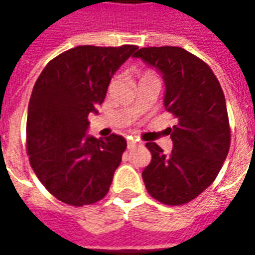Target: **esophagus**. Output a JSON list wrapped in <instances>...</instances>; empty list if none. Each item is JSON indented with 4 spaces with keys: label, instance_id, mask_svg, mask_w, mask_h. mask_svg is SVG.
Returning <instances> with one entry per match:
<instances>
[{
    "label": "esophagus",
    "instance_id": "obj_1",
    "mask_svg": "<svg viewBox=\"0 0 255 255\" xmlns=\"http://www.w3.org/2000/svg\"><path fill=\"white\" fill-rule=\"evenodd\" d=\"M136 144H138V142H136V140H135V139H128L127 140V146H128V149H132V147H135V146H136Z\"/></svg>",
    "mask_w": 255,
    "mask_h": 255
}]
</instances>
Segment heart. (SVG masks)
Returning a JSON list of instances; mask_svg holds the SVG:
<instances>
[{
  "instance_id": "b5f03b06",
  "label": "heart",
  "mask_w": 255,
  "mask_h": 255,
  "mask_svg": "<svg viewBox=\"0 0 255 255\" xmlns=\"http://www.w3.org/2000/svg\"><path fill=\"white\" fill-rule=\"evenodd\" d=\"M138 76L139 82H143V80H149V79H158L157 75H155L153 71H143V72H138L136 73Z\"/></svg>"
}]
</instances>
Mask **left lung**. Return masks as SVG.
Wrapping results in <instances>:
<instances>
[{"mask_svg": "<svg viewBox=\"0 0 255 255\" xmlns=\"http://www.w3.org/2000/svg\"><path fill=\"white\" fill-rule=\"evenodd\" d=\"M164 75L165 109L176 119L166 128L173 142L165 154L154 142L142 172L146 190L169 206L188 203L214 182L227 158L231 127L225 97L208 64L177 46L142 47L133 53Z\"/></svg>", "mask_w": 255, "mask_h": 255, "instance_id": "left-lung-1", "label": "left lung"}]
</instances>
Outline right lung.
Returning a JSON list of instances; mask_svg holds the SVG:
<instances>
[{
  "label": "right lung",
  "mask_w": 255,
  "mask_h": 255,
  "mask_svg": "<svg viewBox=\"0 0 255 255\" xmlns=\"http://www.w3.org/2000/svg\"><path fill=\"white\" fill-rule=\"evenodd\" d=\"M136 49L72 47L50 60L36 79L28 104L27 155L39 182L58 201L93 205L109 191L127 142L115 133L86 136V129L113 73Z\"/></svg>",
  "instance_id": "obj_1"
}]
</instances>
